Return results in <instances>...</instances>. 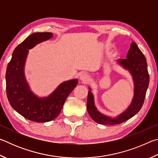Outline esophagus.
<instances>
[{"mask_svg":"<svg viewBox=\"0 0 158 158\" xmlns=\"http://www.w3.org/2000/svg\"><path fill=\"white\" fill-rule=\"evenodd\" d=\"M79 79H80V80H81V81H82L83 82H84V83H86V82L89 81V75H88L87 74H85V73L81 74L79 77Z\"/></svg>","mask_w":158,"mask_h":158,"instance_id":"obj_1","label":"esophagus"}]
</instances>
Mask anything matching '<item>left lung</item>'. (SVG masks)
<instances>
[{
    "label": "left lung",
    "mask_w": 158,
    "mask_h": 158,
    "mask_svg": "<svg viewBox=\"0 0 158 158\" xmlns=\"http://www.w3.org/2000/svg\"><path fill=\"white\" fill-rule=\"evenodd\" d=\"M117 62L123 68L127 69L134 81V97L130 105L122 114L116 118H111L101 114L94 103V97L89 89L87 98V110L93 121L99 124L114 125L121 124L137 114L142 107L149 84V74L146 57L135 42L131 43L130 48L125 59H118Z\"/></svg>",
    "instance_id": "8db88e82"
}]
</instances>
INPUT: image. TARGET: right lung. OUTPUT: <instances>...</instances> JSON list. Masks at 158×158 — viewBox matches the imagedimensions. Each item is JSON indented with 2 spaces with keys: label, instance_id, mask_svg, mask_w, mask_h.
Here are the masks:
<instances>
[{
  "label": "right lung",
  "instance_id": "add662e5",
  "mask_svg": "<svg viewBox=\"0 0 158 158\" xmlns=\"http://www.w3.org/2000/svg\"><path fill=\"white\" fill-rule=\"evenodd\" d=\"M52 33H35L15 48L7 67L6 92L12 107L30 121L44 123L59 115L67 98L78 84V79L64 81L48 97L39 98L30 90L24 74V65L28 50L52 38Z\"/></svg>",
  "mask_w": 158,
  "mask_h": 158
}]
</instances>
